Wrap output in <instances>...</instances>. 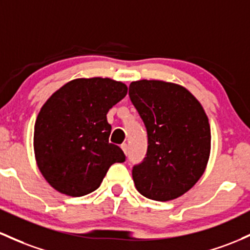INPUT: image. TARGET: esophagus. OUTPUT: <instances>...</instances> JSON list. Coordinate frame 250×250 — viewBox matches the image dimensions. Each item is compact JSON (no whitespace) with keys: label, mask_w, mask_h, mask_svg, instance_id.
Here are the masks:
<instances>
[{"label":"esophagus","mask_w":250,"mask_h":250,"mask_svg":"<svg viewBox=\"0 0 250 250\" xmlns=\"http://www.w3.org/2000/svg\"><path fill=\"white\" fill-rule=\"evenodd\" d=\"M121 148H122V150L125 152V154H127V153H128V145L127 144H122V145H121Z\"/></svg>","instance_id":"1"}]
</instances>
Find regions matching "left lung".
Here are the masks:
<instances>
[{"mask_svg": "<svg viewBox=\"0 0 250 250\" xmlns=\"http://www.w3.org/2000/svg\"><path fill=\"white\" fill-rule=\"evenodd\" d=\"M129 97L148 136L146 158L133 168L136 190L153 201H173L205 172L211 149L209 119L186 87L171 82H131Z\"/></svg>", "mask_w": 250, "mask_h": 250, "instance_id": "1", "label": "left lung"}]
</instances>
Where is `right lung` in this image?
Returning <instances> with one entry per match:
<instances>
[{
  "label": "right lung",
  "mask_w": 250,
  "mask_h": 250,
  "mask_svg": "<svg viewBox=\"0 0 250 250\" xmlns=\"http://www.w3.org/2000/svg\"><path fill=\"white\" fill-rule=\"evenodd\" d=\"M110 78H76L41 106L34 125V154L41 174L60 193L81 197L97 190L109 167L125 156L109 142V109L127 95Z\"/></svg>",
  "instance_id": "right-lung-1"
}]
</instances>
